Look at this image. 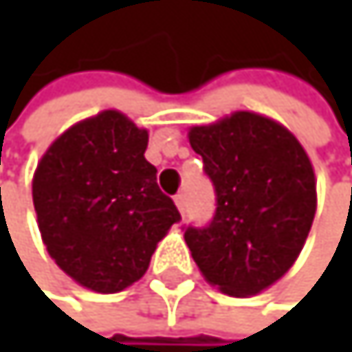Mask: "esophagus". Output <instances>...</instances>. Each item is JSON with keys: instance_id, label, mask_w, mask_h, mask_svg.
<instances>
[{"instance_id": "34e87169", "label": "esophagus", "mask_w": 352, "mask_h": 352, "mask_svg": "<svg viewBox=\"0 0 352 352\" xmlns=\"http://www.w3.org/2000/svg\"><path fill=\"white\" fill-rule=\"evenodd\" d=\"M175 205H177V209L182 213H186V194H177V196H175Z\"/></svg>"}]
</instances>
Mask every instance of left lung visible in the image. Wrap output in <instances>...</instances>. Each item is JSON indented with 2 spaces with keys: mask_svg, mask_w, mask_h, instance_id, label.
<instances>
[{
  "mask_svg": "<svg viewBox=\"0 0 352 352\" xmlns=\"http://www.w3.org/2000/svg\"><path fill=\"white\" fill-rule=\"evenodd\" d=\"M215 190L207 226H184L192 258L228 296H255L285 274L310 232L317 184L298 139L274 120L236 111L190 131Z\"/></svg>",
  "mask_w": 352,
  "mask_h": 352,
  "instance_id": "1",
  "label": "left lung"
}]
</instances>
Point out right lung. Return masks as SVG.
I'll use <instances>...</instances> for the list:
<instances>
[{
  "label": "right lung",
  "mask_w": 352,
  "mask_h": 352,
  "mask_svg": "<svg viewBox=\"0 0 352 352\" xmlns=\"http://www.w3.org/2000/svg\"><path fill=\"white\" fill-rule=\"evenodd\" d=\"M145 150L147 131L109 109L63 133L37 164L33 205L44 245L92 292L116 294L139 280L182 219Z\"/></svg>",
  "instance_id": "obj_1"
}]
</instances>
